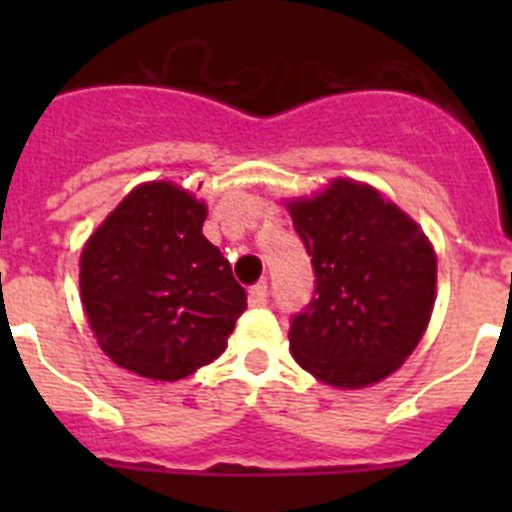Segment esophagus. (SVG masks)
Returning a JSON list of instances; mask_svg holds the SVG:
<instances>
[{"instance_id":"obj_1","label":"esophagus","mask_w":512,"mask_h":512,"mask_svg":"<svg viewBox=\"0 0 512 512\" xmlns=\"http://www.w3.org/2000/svg\"><path fill=\"white\" fill-rule=\"evenodd\" d=\"M248 300L251 305H266L269 302V284L256 282L251 289H248Z\"/></svg>"}]
</instances>
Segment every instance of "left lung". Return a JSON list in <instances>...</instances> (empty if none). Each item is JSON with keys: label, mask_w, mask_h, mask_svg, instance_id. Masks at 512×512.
<instances>
[{"label": "left lung", "mask_w": 512, "mask_h": 512, "mask_svg": "<svg viewBox=\"0 0 512 512\" xmlns=\"http://www.w3.org/2000/svg\"><path fill=\"white\" fill-rule=\"evenodd\" d=\"M315 292L289 323L297 364L333 387L392 374L423 338L436 300V253L423 230L377 189L336 179L289 202Z\"/></svg>", "instance_id": "obj_1"}]
</instances>
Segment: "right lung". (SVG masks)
I'll list each match as a JSON object with an SVG mask.
<instances>
[{
	"label": "right lung",
	"instance_id": "right-lung-1",
	"mask_svg": "<svg viewBox=\"0 0 512 512\" xmlns=\"http://www.w3.org/2000/svg\"><path fill=\"white\" fill-rule=\"evenodd\" d=\"M207 207L169 182L140 184L81 253V300L117 366L161 382L223 354L246 289L202 235Z\"/></svg>",
	"mask_w": 512,
	"mask_h": 512
}]
</instances>
